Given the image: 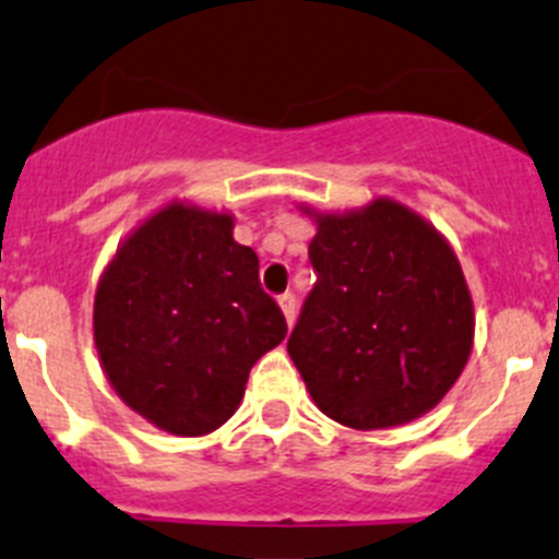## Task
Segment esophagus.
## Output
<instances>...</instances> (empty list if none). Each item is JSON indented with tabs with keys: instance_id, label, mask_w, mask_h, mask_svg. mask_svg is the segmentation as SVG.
I'll return each mask as SVG.
<instances>
[{
	"instance_id": "obj_1",
	"label": "esophagus",
	"mask_w": 559,
	"mask_h": 559,
	"mask_svg": "<svg viewBox=\"0 0 559 559\" xmlns=\"http://www.w3.org/2000/svg\"><path fill=\"white\" fill-rule=\"evenodd\" d=\"M280 307H283L288 326H294V321H296V296L290 294V290H288V294L280 296Z\"/></svg>"
}]
</instances>
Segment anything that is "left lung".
Instances as JSON below:
<instances>
[{"mask_svg":"<svg viewBox=\"0 0 559 559\" xmlns=\"http://www.w3.org/2000/svg\"><path fill=\"white\" fill-rule=\"evenodd\" d=\"M310 241L316 288L288 354L334 423L381 430L412 423L459 381L475 310L453 247L390 197L318 214Z\"/></svg>","mask_w":559,"mask_h":559,"instance_id":"1","label":"left lung"}]
</instances>
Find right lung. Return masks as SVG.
<instances>
[{
    "mask_svg": "<svg viewBox=\"0 0 559 559\" xmlns=\"http://www.w3.org/2000/svg\"><path fill=\"white\" fill-rule=\"evenodd\" d=\"M258 254L233 216L169 203L100 274L93 334L129 408L175 436H205L236 414L249 370L288 334L260 288Z\"/></svg>",
    "mask_w": 559,
    "mask_h": 559,
    "instance_id": "obj_1",
    "label": "right lung"
}]
</instances>
